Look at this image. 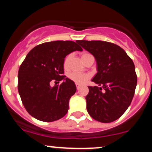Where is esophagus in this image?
<instances>
[{"mask_svg":"<svg viewBox=\"0 0 152 152\" xmlns=\"http://www.w3.org/2000/svg\"><path fill=\"white\" fill-rule=\"evenodd\" d=\"M76 88H77V89H78V88H79L80 87H81V85L78 84V83H76Z\"/></svg>","mask_w":152,"mask_h":152,"instance_id":"34e87169","label":"esophagus"}]
</instances>
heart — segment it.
<instances>
[{"label": "heart", "instance_id": "1", "mask_svg": "<svg viewBox=\"0 0 152 152\" xmlns=\"http://www.w3.org/2000/svg\"><path fill=\"white\" fill-rule=\"evenodd\" d=\"M91 55V54L88 53V52H83V53H81L82 60H85L87 57ZM71 58V54H69V55L66 56L65 59H64V67L65 69H67L68 66H69V61H70ZM69 78L76 83H83L90 78V75L88 74H84V73L81 72H71L69 74Z\"/></svg>", "mask_w": 152, "mask_h": 152}]
</instances>
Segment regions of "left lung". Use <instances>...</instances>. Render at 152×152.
<instances>
[{
  "instance_id": "obj_1",
  "label": "left lung",
  "mask_w": 152,
  "mask_h": 152,
  "mask_svg": "<svg viewBox=\"0 0 152 152\" xmlns=\"http://www.w3.org/2000/svg\"><path fill=\"white\" fill-rule=\"evenodd\" d=\"M76 42L95 57L98 66L92 81L101 87L88 86V113L102 123L116 121L128 109L134 96L137 76L133 61L113 43L84 40Z\"/></svg>"
}]
</instances>
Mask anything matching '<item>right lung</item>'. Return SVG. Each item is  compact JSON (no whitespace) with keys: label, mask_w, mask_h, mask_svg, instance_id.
Masks as SVG:
<instances>
[{"label":"right lung","mask_w":152,"mask_h":152,"mask_svg":"<svg viewBox=\"0 0 152 152\" xmlns=\"http://www.w3.org/2000/svg\"><path fill=\"white\" fill-rule=\"evenodd\" d=\"M82 48L71 41H56L34 47L20 66L18 89L29 114L45 122L64 117L69 110V99L76 93L74 82L64 76V58ZM64 80L51 87L50 82Z\"/></svg>","instance_id":"right-lung-1"}]
</instances>
